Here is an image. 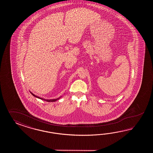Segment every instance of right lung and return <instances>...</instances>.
I'll use <instances>...</instances> for the list:
<instances>
[{
  "mask_svg": "<svg viewBox=\"0 0 153 153\" xmlns=\"http://www.w3.org/2000/svg\"><path fill=\"white\" fill-rule=\"evenodd\" d=\"M30 93H31V94H32L33 96H34L35 97L38 98L39 99H41V100H42L46 101V102H55V101H57V100H59L60 98L61 97H60L57 98H56V99H52V100H46V99H44V98H42L39 97L38 96H36V95L33 94L32 92H30Z\"/></svg>",
  "mask_w": 153,
  "mask_h": 153,
  "instance_id": "right-lung-1",
  "label": "right lung"
}]
</instances>
